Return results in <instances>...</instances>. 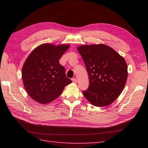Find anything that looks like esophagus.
Instances as JSON below:
<instances>
[{"mask_svg": "<svg viewBox=\"0 0 148 148\" xmlns=\"http://www.w3.org/2000/svg\"><path fill=\"white\" fill-rule=\"evenodd\" d=\"M72 82L74 83H77V79H76V78H75V77L72 78Z\"/></svg>", "mask_w": 148, "mask_h": 148, "instance_id": "34e87169", "label": "esophagus"}]
</instances>
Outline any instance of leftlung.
Masks as SVG:
<instances>
[{"label": "left lung", "mask_w": 148, "mask_h": 148, "mask_svg": "<svg viewBox=\"0 0 148 148\" xmlns=\"http://www.w3.org/2000/svg\"><path fill=\"white\" fill-rule=\"evenodd\" d=\"M77 50L88 74V88L83 91L86 99L97 107L107 106L118 98L127 79L124 58L105 45H83Z\"/></svg>", "instance_id": "8db88e82"}]
</instances>
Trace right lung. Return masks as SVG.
<instances>
[{
  "label": "right lung",
  "mask_w": 148,
  "mask_h": 148,
  "mask_svg": "<svg viewBox=\"0 0 148 148\" xmlns=\"http://www.w3.org/2000/svg\"><path fill=\"white\" fill-rule=\"evenodd\" d=\"M69 48V45L43 44L28 56L22 69V79L28 94L37 102L53 101L72 83L66 77L64 67L59 63Z\"/></svg>",
  "instance_id": "1"
}]
</instances>
